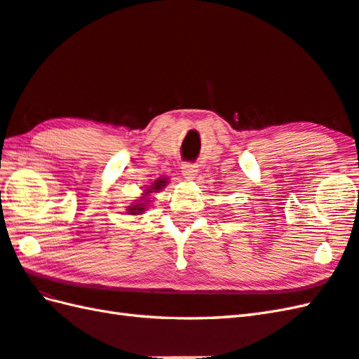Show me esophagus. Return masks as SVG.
Instances as JSON below:
<instances>
[{"mask_svg": "<svg viewBox=\"0 0 359 359\" xmlns=\"http://www.w3.org/2000/svg\"><path fill=\"white\" fill-rule=\"evenodd\" d=\"M197 172H199V166L196 163H184L182 165V174H184V177L188 180H193L196 179Z\"/></svg>", "mask_w": 359, "mask_h": 359, "instance_id": "esophagus-1", "label": "esophagus"}]
</instances>
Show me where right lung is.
<instances>
[{
    "mask_svg": "<svg viewBox=\"0 0 359 359\" xmlns=\"http://www.w3.org/2000/svg\"><path fill=\"white\" fill-rule=\"evenodd\" d=\"M165 185H166V180L165 179H158V180L154 182V184L151 185L149 189H144V196L142 197V201H144V202L129 205V207H128L129 215H140V212H143L144 210H147V202H148L147 201V196L151 194V193H157L158 189H162Z\"/></svg>",
    "mask_w": 359,
    "mask_h": 359,
    "instance_id": "obj_1",
    "label": "right lung"
}]
</instances>
